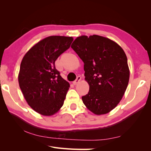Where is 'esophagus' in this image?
<instances>
[{"label": "esophagus", "instance_id": "obj_1", "mask_svg": "<svg viewBox=\"0 0 151 151\" xmlns=\"http://www.w3.org/2000/svg\"><path fill=\"white\" fill-rule=\"evenodd\" d=\"M81 76H77V78H76V79L75 80V81L73 82V84L74 85H76L80 81H81Z\"/></svg>", "mask_w": 151, "mask_h": 151}]
</instances>
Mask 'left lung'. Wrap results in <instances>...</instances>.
I'll return each instance as SVG.
<instances>
[{
    "mask_svg": "<svg viewBox=\"0 0 151 151\" xmlns=\"http://www.w3.org/2000/svg\"><path fill=\"white\" fill-rule=\"evenodd\" d=\"M71 48L83 61L89 90L82 99L88 110L105 114L116 107L126 91L130 72L123 49L108 38L82 36Z\"/></svg>",
    "mask_w": 151,
    "mask_h": 151,
    "instance_id": "left-lung-1",
    "label": "left lung"
}]
</instances>
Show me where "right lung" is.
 <instances>
[{"mask_svg":"<svg viewBox=\"0 0 151 151\" xmlns=\"http://www.w3.org/2000/svg\"><path fill=\"white\" fill-rule=\"evenodd\" d=\"M73 41L72 37H47L32 47L22 60L19 87L28 105L41 115L56 114L63 104L70 86L56 69L55 61Z\"/></svg>","mask_w":151,"mask_h":151,"instance_id":"right-lung-1","label":"right lung"}]
</instances>
